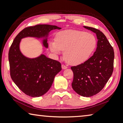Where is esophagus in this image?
Returning <instances> with one entry per match:
<instances>
[{"mask_svg":"<svg viewBox=\"0 0 123 123\" xmlns=\"http://www.w3.org/2000/svg\"><path fill=\"white\" fill-rule=\"evenodd\" d=\"M62 68L63 69H67V66H66L65 65H64V64H62Z\"/></svg>","mask_w":123,"mask_h":123,"instance_id":"obj_1","label":"esophagus"}]
</instances>
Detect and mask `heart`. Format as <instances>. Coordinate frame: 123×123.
I'll use <instances>...</instances> for the list:
<instances>
[{
    "instance_id": "b5f03b06",
    "label": "heart",
    "mask_w": 123,
    "mask_h": 123,
    "mask_svg": "<svg viewBox=\"0 0 123 123\" xmlns=\"http://www.w3.org/2000/svg\"><path fill=\"white\" fill-rule=\"evenodd\" d=\"M94 35L83 31L66 30L58 32L55 41L49 43V48L54 55L64 51V57L69 64L76 65L88 59L96 47Z\"/></svg>"
}]
</instances>
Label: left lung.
I'll list each match as a JSON object with an SVG mask.
<instances>
[{
    "label": "left lung",
    "instance_id": "left-lung-1",
    "mask_svg": "<svg viewBox=\"0 0 123 123\" xmlns=\"http://www.w3.org/2000/svg\"><path fill=\"white\" fill-rule=\"evenodd\" d=\"M84 28L96 34L97 47L88 60L71 67L74 74L72 86L78 94L89 97L101 91L112 75L114 54L113 48L103 32L91 27Z\"/></svg>",
    "mask_w": 123,
    "mask_h": 123
}]
</instances>
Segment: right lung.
<instances>
[{
	"mask_svg": "<svg viewBox=\"0 0 123 123\" xmlns=\"http://www.w3.org/2000/svg\"><path fill=\"white\" fill-rule=\"evenodd\" d=\"M61 29L48 24L29 26L17 35L12 43L9 52L10 75L18 88L29 96L39 97L46 93L56 75L61 70V64L43 54L35 58L26 57L20 50L21 39L28 37L42 38L43 45L48 48L49 32Z\"/></svg>",
	"mask_w": 123,
	"mask_h": 123,
	"instance_id": "add662e5",
	"label": "right lung"
}]
</instances>
